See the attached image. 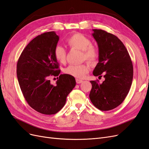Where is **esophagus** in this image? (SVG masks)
I'll return each mask as SVG.
<instances>
[{
	"mask_svg": "<svg viewBox=\"0 0 149 149\" xmlns=\"http://www.w3.org/2000/svg\"><path fill=\"white\" fill-rule=\"evenodd\" d=\"M76 83H77V84H80V83H81L83 82V80L77 78V79H76Z\"/></svg>",
	"mask_w": 149,
	"mask_h": 149,
	"instance_id": "1",
	"label": "esophagus"
}]
</instances>
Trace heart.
I'll list each match as a JSON object with an SVG mask.
<instances>
[{
	"instance_id": "obj_1",
	"label": "heart",
	"mask_w": 149,
	"mask_h": 149,
	"mask_svg": "<svg viewBox=\"0 0 149 149\" xmlns=\"http://www.w3.org/2000/svg\"><path fill=\"white\" fill-rule=\"evenodd\" d=\"M66 43L71 48L78 49L82 51L83 60H87L91 63L96 62L99 58L97 48L91 45V41L85 35L76 33L71 35L66 40ZM54 56L56 60L64 63L66 61V50L61 45H57L54 49ZM90 66L88 63L81 65H70L65 70L66 74L76 78H83L88 73Z\"/></svg>"
}]
</instances>
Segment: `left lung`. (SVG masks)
Instances as JSON below:
<instances>
[{"label":"left lung","instance_id":"obj_1","mask_svg":"<svg viewBox=\"0 0 149 149\" xmlns=\"http://www.w3.org/2000/svg\"><path fill=\"white\" fill-rule=\"evenodd\" d=\"M93 31L99 48V62L93 73L95 76L104 74L105 80L102 83L90 81L89 98L97 109L109 111L119 106L129 93L133 79L132 62L116 36L101 29Z\"/></svg>","mask_w":149,"mask_h":149}]
</instances>
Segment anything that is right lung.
<instances>
[{
	"mask_svg": "<svg viewBox=\"0 0 149 149\" xmlns=\"http://www.w3.org/2000/svg\"><path fill=\"white\" fill-rule=\"evenodd\" d=\"M59 37L55 31L38 35L26 45L17 61V75L22 94L29 106L43 114H55L66 103L76 86L73 76L60 74L54 49ZM59 76L57 84L49 78Z\"/></svg>",
	"mask_w": 149,
	"mask_h": 149,
	"instance_id": "obj_1",
	"label": "right lung"
}]
</instances>
